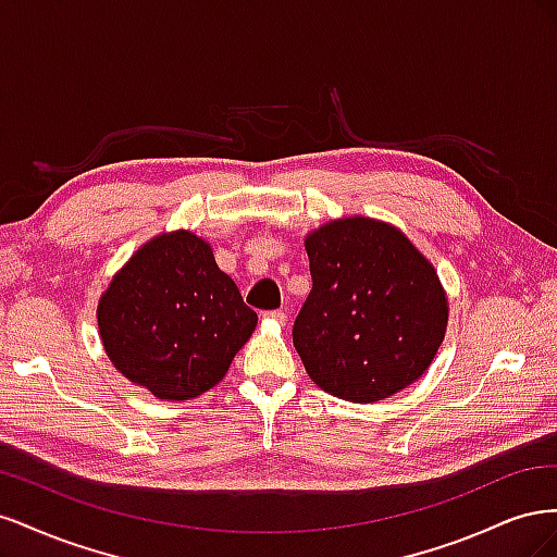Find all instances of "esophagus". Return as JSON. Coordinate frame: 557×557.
Returning <instances> with one entry per match:
<instances>
[{"mask_svg": "<svg viewBox=\"0 0 557 557\" xmlns=\"http://www.w3.org/2000/svg\"><path fill=\"white\" fill-rule=\"evenodd\" d=\"M267 320H274V323H285V318H288V313L281 311V309H274V311H264L262 313Z\"/></svg>", "mask_w": 557, "mask_h": 557, "instance_id": "34e87169", "label": "esophagus"}]
</instances>
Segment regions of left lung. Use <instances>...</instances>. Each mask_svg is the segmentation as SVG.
<instances>
[{"label":"left lung","instance_id":"left-lung-1","mask_svg":"<svg viewBox=\"0 0 557 557\" xmlns=\"http://www.w3.org/2000/svg\"><path fill=\"white\" fill-rule=\"evenodd\" d=\"M311 293L293 344L309 376L346 401H379L423 376L448 307L434 267L404 234L369 218L332 221L307 239Z\"/></svg>","mask_w":557,"mask_h":557}]
</instances>
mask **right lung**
Segmentation results:
<instances>
[{"instance_id":"obj_1","label":"right lung","mask_w":557,"mask_h":557,"mask_svg":"<svg viewBox=\"0 0 557 557\" xmlns=\"http://www.w3.org/2000/svg\"><path fill=\"white\" fill-rule=\"evenodd\" d=\"M107 356L160 399L207 393L256 330L258 313L193 232L148 242L99 299Z\"/></svg>"}]
</instances>
